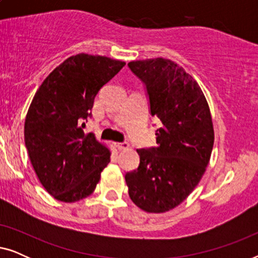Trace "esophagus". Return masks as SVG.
Wrapping results in <instances>:
<instances>
[{"label":"esophagus","instance_id":"esophagus-1","mask_svg":"<svg viewBox=\"0 0 258 258\" xmlns=\"http://www.w3.org/2000/svg\"><path fill=\"white\" fill-rule=\"evenodd\" d=\"M115 146L118 148V149H121V150H125V149H128L129 148V143L126 142V141H123V142H117V143H115Z\"/></svg>","mask_w":258,"mask_h":258}]
</instances>
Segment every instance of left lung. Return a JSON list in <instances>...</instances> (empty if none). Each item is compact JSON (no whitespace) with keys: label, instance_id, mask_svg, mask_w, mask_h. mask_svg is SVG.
Segmentation results:
<instances>
[{"label":"left lung","instance_id":"8db88e82","mask_svg":"<svg viewBox=\"0 0 258 258\" xmlns=\"http://www.w3.org/2000/svg\"><path fill=\"white\" fill-rule=\"evenodd\" d=\"M128 67L144 84L150 115L161 122L156 147L137 149L139 168L125 174L129 196L147 213H165L206 171L214 146L210 110L199 84L177 63L158 57Z\"/></svg>","mask_w":258,"mask_h":258}]
</instances>
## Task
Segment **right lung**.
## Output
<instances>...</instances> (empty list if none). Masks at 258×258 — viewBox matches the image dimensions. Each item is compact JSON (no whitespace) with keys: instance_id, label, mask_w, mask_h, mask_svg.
Listing matches in <instances>:
<instances>
[{"instance_id":"add662e5","label":"right lung","mask_w":258,"mask_h":258,"mask_svg":"<svg viewBox=\"0 0 258 258\" xmlns=\"http://www.w3.org/2000/svg\"><path fill=\"white\" fill-rule=\"evenodd\" d=\"M124 62L105 56H70L35 94L24 123V142L44 189L62 202L89 196L110 162V151L84 134L95 96Z\"/></svg>"}]
</instances>
